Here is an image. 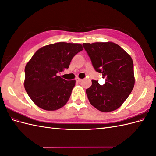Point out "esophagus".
Masks as SVG:
<instances>
[{"instance_id":"obj_1","label":"esophagus","mask_w":156,"mask_h":156,"mask_svg":"<svg viewBox=\"0 0 156 156\" xmlns=\"http://www.w3.org/2000/svg\"><path fill=\"white\" fill-rule=\"evenodd\" d=\"M76 81H77V82H81L82 81V79H79V78H77L76 79Z\"/></svg>"}]
</instances>
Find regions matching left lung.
I'll use <instances>...</instances> for the list:
<instances>
[{
	"instance_id": "obj_1",
	"label": "left lung",
	"mask_w": 156,
	"mask_h": 156,
	"mask_svg": "<svg viewBox=\"0 0 156 156\" xmlns=\"http://www.w3.org/2000/svg\"><path fill=\"white\" fill-rule=\"evenodd\" d=\"M94 68L102 73L105 83L92 80L86 90L91 105L101 112H111L119 108L131 94L135 84L133 62L121 47L112 42L83 44Z\"/></svg>"
}]
</instances>
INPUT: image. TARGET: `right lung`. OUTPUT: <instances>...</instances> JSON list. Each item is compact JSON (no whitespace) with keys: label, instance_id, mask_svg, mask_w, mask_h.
Instances as JSON below:
<instances>
[{"label":"right lung","instance_id":"add662e5","mask_svg":"<svg viewBox=\"0 0 156 156\" xmlns=\"http://www.w3.org/2000/svg\"><path fill=\"white\" fill-rule=\"evenodd\" d=\"M83 50L79 44L58 42L43 47L32 56L25 68L24 86L37 107L55 111L68 102L75 81H66L57 73L68 69L73 56Z\"/></svg>","mask_w":156,"mask_h":156}]
</instances>
